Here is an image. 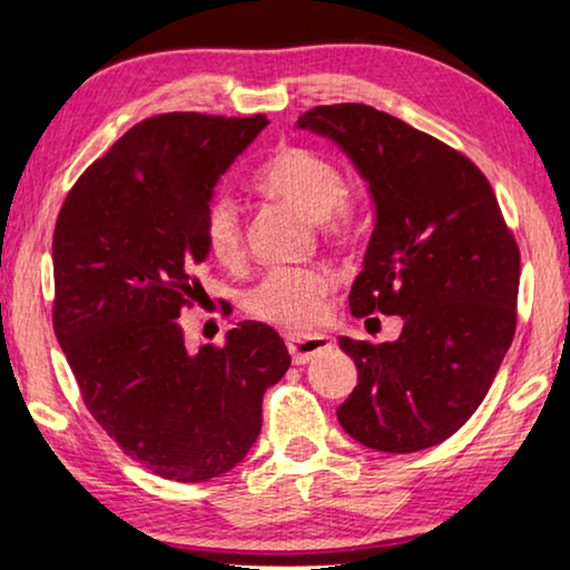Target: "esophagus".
<instances>
[{
	"label": "esophagus",
	"mask_w": 570,
	"mask_h": 570,
	"mask_svg": "<svg viewBox=\"0 0 570 570\" xmlns=\"http://www.w3.org/2000/svg\"><path fill=\"white\" fill-rule=\"evenodd\" d=\"M334 342L324 334H308V337H287V350H291L295 365H306L316 355L330 353Z\"/></svg>",
	"instance_id": "34e87169"
}]
</instances>
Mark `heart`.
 I'll list each match as a JSON object with an SVG mask.
<instances>
[{
    "mask_svg": "<svg viewBox=\"0 0 570 570\" xmlns=\"http://www.w3.org/2000/svg\"><path fill=\"white\" fill-rule=\"evenodd\" d=\"M254 189L283 199L334 240L355 230V213L347 199V178L330 155L306 145H279L254 176ZM205 244L223 267H238L246 256L244 223L228 197H215L205 215ZM334 293V275L324 267H279L264 275L246 295V308L262 322L287 332H308L322 322L326 298Z\"/></svg>",
    "mask_w": 570,
    "mask_h": 570,
    "instance_id": "obj_1",
    "label": "heart"
}]
</instances>
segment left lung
I'll return each instance as SVG.
<instances>
[{
    "label": "left lung",
    "instance_id": "1",
    "mask_svg": "<svg viewBox=\"0 0 570 570\" xmlns=\"http://www.w3.org/2000/svg\"><path fill=\"white\" fill-rule=\"evenodd\" d=\"M298 127L332 137L376 202L350 311L404 318L396 342L340 337L357 365L340 425L389 454L431 449L474 415L511 347L517 238L485 174L396 116L334 104L311 108Z\"/></svg>",
    "mask_w": 570,
    "mask_h": 570
}]
</instances>
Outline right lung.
Wrapping results in <instances>:
<instances>
[{"mask_svg": "<svg viewBox=\"0 0 570 570\" xmlns=\"http://www.w3.org/2000/svg\"><path fill=\"white\" fill-rule=\"evenodd\" d=\"M267 116L158 114L69 189L53 228V334L96 423L153 474L202 482L262 431V396L291 368L267 324L189 353L178 324L202 291L205 215L220 174Z\"/></svg>", "mask_w": 570, "mask_h": 570, "instance_id": "add662e5", "label": "right lung"}]
</instances>
